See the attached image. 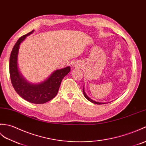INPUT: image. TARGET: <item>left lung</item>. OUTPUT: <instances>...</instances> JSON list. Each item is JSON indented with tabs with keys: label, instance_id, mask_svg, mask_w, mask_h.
<instances>
[{
	"label": "left lung",
	"instance_id": "left-lung-1",
	"mask_svg": "<svg viewBox=\"0 0 146 146\" xmlns=\"http://www.w3.org/2000/svg\"><path fill=\"white\" fill-rule=\"evenodd\" d=\"M83 94H84V97H85L88 100H89L90 101H91V103H94V104H106V103H100V102H96V101H93V100H91V98H90L88 96L86 95V94L85 93V92H84V88H83Z\"/></svg>",
	"mask_w": 146,
	"mask_h": 146
}]
</instances>
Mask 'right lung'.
<instances>
[{
    "label": "right lung",
    "instance_id": "right-lung-1",
    "mask_svg": "<svg viewBox=\"0 0 146 146\" xmlns=\"http://www.w3.org/2000/svg\"><path fill=\"white\" fill-rule=\"evenodd\" d=\"M33 30L20 37L12 50L9 60V72L13 88L23 99L34 104H43L55 98L58 91L63 78L70 72V67L56 70L43 82L32 84L28 82L21 73L17 66V58L20 45Z\"/></svg>",
    "mask_w": 146,
    "mask_h": 146
}]
</instances>
